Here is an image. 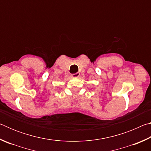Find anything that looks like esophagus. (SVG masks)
I'll list each match as a JSON object with an SVG mask.
<instances>
[{"label":"esophagus","mask_w":151,"mask_h":151,"mask_svg":"<svg viewBox=\"0 0 151 151\" xmlns=\"http://www.w3.org/2000/svg\"><path fill=\"white\" fill-rule=\"evenodd\" d=\"M80 75L81 74L79 73H75V74H73L72 75V77H73V78H78L79 76H80Z\"/></svg>","instance_id":"obj_1"}]
</instances>
